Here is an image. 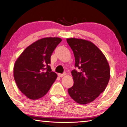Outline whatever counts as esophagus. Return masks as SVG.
<instances>
[{
    "label": "esophagus",
    "mask_w": 127,
    "mask_h": 127,
    "mask_svg": "<svg viewBox=\"0 0 127 127\" xmlns=\"http://www.w3.org/2000/svg\"><path fill=\"white\" fill-rule=\"evenodd\" d=\"M65 74H66V73H58V75L59 77H63L64 76H65Z\"/></svg>",
    "instance_id": "obj_1"
}]
</instances>
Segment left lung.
Masks as SVG:
<instances>
[{"mask_svg":"<svg viewBox=\"0 0 127 127\" xmlns=\"http://www.w3.org/2000/svg\"><path fill=\"white\" fill-rule=\"evenodd\" d=\"M67 43L73 51L75 67L72 71L73 85L68 89L74 101L87 104L95 100L104 90L110 77V66L105 56L89 41L68 38Z\"/></svg>","mask_w":127,"mask_h":127,"instance_id":"8db88e82","label":"left lung"}]
</instances>
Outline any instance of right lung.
<instances>
[{
	"label": "right lung",
	"mask_w": 127,
	"mask_h": 127,
	"mask_svg": "<svg viewBox=\"0 0 127 127\" xmlns=\"http://www.w3.org/2000/svg\"><path fill=\"white\" fill-rule=\"evenodd\" d=\"M58 37L38 40L28 46L18 58L13 68L17 85L23 93L31 99L46 95L57 77L49 64L54 50L61 42Z\"/></svg>",
	"instance_id": "right-lung-1"
}]
</instances>
